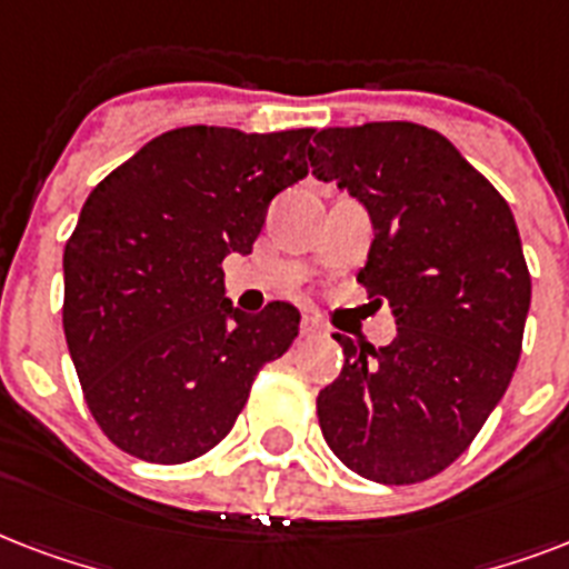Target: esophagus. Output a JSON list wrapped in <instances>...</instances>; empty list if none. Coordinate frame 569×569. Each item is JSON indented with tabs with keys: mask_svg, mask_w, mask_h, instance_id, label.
Listing matches in <instances>:
<instances>
[{
	"mask_svg": "<svg viewBox=\"0 0 569 569\" xmlns=\"http://www.w3.org/2000/svg\"><path fill=\"white\" fill-rule=\"evenodd\" d=\"M299 332L302 338H317V335H323V323L317 320V317H302V323H299Z\"/></svg>",
	"mask_w": 569,
	"mask_h": 569,
	"instance_id": "1",
	"label": "esophagus"
}]
</instances>
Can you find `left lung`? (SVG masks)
Segmentation results:
<instances>
[{
	"instance_id": "1",
	"label": "left lung",
	"mask_w": 569,
	"mask_h": 569,
	"mask_svg": "<svg viewBox=\"0 0 569 569\" xmlns=\"http://www.w3.org/2000/svg\"><path fill=\"white\" fill-rule=\"evenodd\" d=\"M308 160L371 216L359 284L398 323L380 350L335 335L345 368L317 395L320 430L368 481H427L472 445L517 371L531 306L517 222L490 180L421 124L329 127Z\"/></svg>"
}]
</instances>
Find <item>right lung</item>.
<instances>
[{"label": "right lung", "mask_w": 569, "mask_h": 569, "mask_svg": "<svg viewBox=\"0 0 569 569\" xmlns=\"http://www.w3.org/2000/svg\"><path fill=\"white\" fill-rule=\"evenodd\" d=\"M315 130L178 127L106 174L64 246L61 323L91 416L148 463H187L234 427L299 311L243 315L222 261L249 254L281 189L308 174Z\"/></svg>", "instance_id": "obj_1"}]
</instances>
